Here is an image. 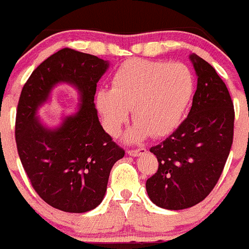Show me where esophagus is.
I'll return each mask as SVG.
<instances>
[{"label":"esophagus","instance_id":"obj_1","mask_svg":"<svg viewBox=\"0 0 249 249\" xmlns=\"http://www.w3.org/2000/svg\"><path fill=\"white\" fill-rule=\"evenodd\" d=\"M126 152H127V155H130V156L138 157V156H140V155L146 153V148L143 147V146H140V147H138V148H129Z\"/></svg>","mask_w":249,"mask_h":249}]
</instances>
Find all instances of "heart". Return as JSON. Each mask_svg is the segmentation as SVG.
Wrapping results in <instances>:
<instances>
[{
    "instance_id": "obj_1",
    "label": "heart",
    "mask_w": 249,
    "mask_h": 249,
    "mask_svg": "<svg viewBox=\"0 0 249 249\" xmlns=\"http://www.w3.org/2000/svg\"><path fill=\"white\" fill-rule=\"evenodd\" d=\"M113 88H101L96 104L107 131L119 134L129 117L136 120L125 140L135 142L152 135L171 134L182 122L194 96L195 80L184 64L131 59L120 65Z\"/></svg>"
}]
</instances>
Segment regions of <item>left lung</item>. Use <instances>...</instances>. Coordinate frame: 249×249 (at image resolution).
<instances>
[{
    "mask_svg": "<svg viewBox=\"0 0 249 249\" xmlns=\"http://www.w3.org/2000/svg\"><path fill=\"white\" fill-rule=\"evenodd\" d=\"M198 85L184 122L151 152L159 169L146 182L151 201L168 210L192 208L210 194L224 171L233 141L234 109L224 81L205 60L192 54Z\"/></svg>",
    "mask_w": 249,
    "mask_h": 249,
    "instance_id": "8db88e82",
    "label": "left lung"
}]
</instances>
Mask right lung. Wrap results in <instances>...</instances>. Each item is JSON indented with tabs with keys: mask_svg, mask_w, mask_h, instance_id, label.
Segmentation results:
<instances>
[{
	"mask_svg": "<svg viewBox=\"0 0 249 249\" xmlns=\"http://www.w3.org/2000/svg\"><path fill=\"white\" fill-rule=\"evenodd\" d=\"M109 62L65 48L49 56L23 86L16 117L18 155L32 187L45 203L66 213H86L102 203L111 167L125 151L104 131L94 94ZM78 88L81 103L55 129L36 113L57 83Z\"/></svg>",
	"mask_w": 249,
	"mask_h": 249,
	"instance_id": "1",
	"label": "right lung"
}]
</instances>
